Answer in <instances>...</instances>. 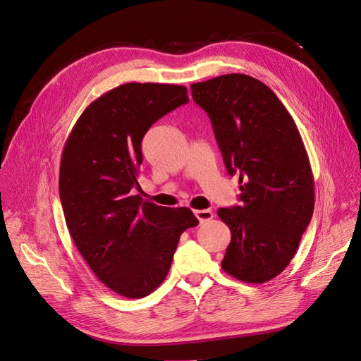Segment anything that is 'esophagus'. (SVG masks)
<instances>
[{"instance_id":"34e87169","label":"esophagus","mask_w":361,"mask_h":361,"mask_svg":"<svg viewBox=\"0 0 361 361\" xmlns=\"http://www.w3.org/2000/svg\"><path fill=\"white\" fill-rule=\"evenodd\" d=\"M195 216L200 220V224H204L208 222V220H212L214 217V213L212 210H196Z\"/></svg>"}]
</instances>
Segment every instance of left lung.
I'll return each mask as SVG.
<instances>
[{
    "label": "left lung",
    "mask_w": 361,
    "mask_h": 361,
    "mask_svg": "<svg viewBox=\"0 0 361 361\" xmlns=\"http://www.w3.org/2000/svg\"><path fill=\"white\" fill-rule=\"evenodd\" d=\"M190 90L228 173L240 176L241 205L217 210L231 229L222 269L246 283L269 282L294 258L315 207L303 139L283 103L252 76L222 75Z\"/></svg>",
    "instance_id": "obj_1"
}]
</instances>
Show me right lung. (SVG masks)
<instances>
[{
	"mask_svg": "<svg viewBox=\"0 0 361 361\" xmlns=\"http://www.w3.org/2000/svg\"><path fill=\"white\" fill-rule=\"evenodd\" d=\"M188 102L183 85H120L88 104L63 149L60 197L68 232L99 281L127 298L161 285L180 235L200 224L188 207L132 195L144 135Z\"/></svg>",
	"mask_w": 361,
	"mask_h": 361,
	"instance_id": "right-lung-1",
	"label": "right lung"
}]
</instances>
